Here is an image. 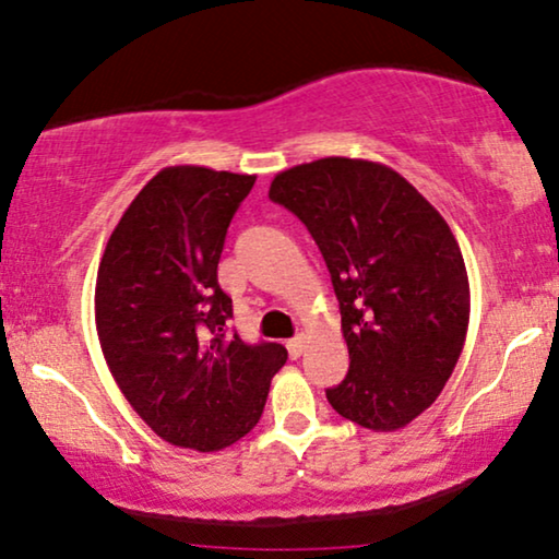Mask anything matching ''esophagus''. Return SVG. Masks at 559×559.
I'll return each instance as SVG.
<instances>
[{
  "label": "esophagus",
  "mask_w": 559,
  "mask_h": 559,
  "mask_svg": "<svg viewBox=\"0 0 559 559\" xmlns=\"http://www.w3.org/2000/svg\"><path fill=\"white\" fill-rule=\"evenodd\" d=\"M286 347H288V355L294 357H301V353H304V347H307V337H304V334H299V337H294V340H288L286 342Z\"/></svg>",
  "instance_id": "1"
}]
</instances>
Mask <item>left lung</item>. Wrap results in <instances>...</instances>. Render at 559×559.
Returning <instances> with one entry per match:
<instances>
[{
	"mask_svg": "<svg viewBox=\"0 0 559 559\" xmlns=\"http://www.w3.org/2000/svg\"><path fill=\"white\" fill-rule=\"evenodd\" d=\"M267 197L307 225L337 294L349 370L326 401L366 429L406 427L442 393L471 322L450 225L393 168L342 155L281 170Z\"/></svg>",
	"mask_w": 559,
	"mask_h": 559,
	"instance_id": "1",
	"label": "left lung"
}]
</instances>
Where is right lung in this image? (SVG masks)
Returning a JSON list of instances; mask_svg holds the SVG:
<instances>
[{"label":"right lung","instance_id":"obj_1","mask_svg":"<svg viewBox=\"0 0 559 559\" xmlns=\"http://www.w3.org/2000/svg\"><path fill=\"white\" fill-rule=\"evenodd\" d=\"M255 176L168 166L132 199L99 260L94 319L109 373L176 448L217 452L255 427L286 347L227 334L217 284L229 222Z\"/></svg>","mask_w":559,"mask_h":559}]
</instances>
